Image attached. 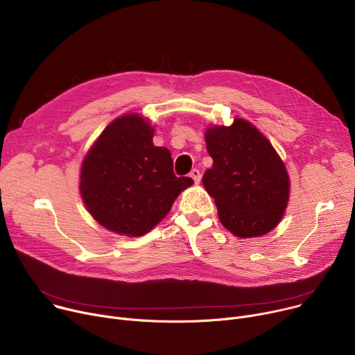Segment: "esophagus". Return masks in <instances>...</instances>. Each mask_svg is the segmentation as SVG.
<instances>
[{
  "label": "esophagus",
  "instance_id": "34e87169",
  "mask_svg": "<svg viewBox=\"0 0 355 355\" xmlns=\"http://www.w3.org/2000/svg\"><path fill=\"white\" fill-rule=\"evenodd\" d=\"M189 177H191L192 180H194V182H196V184H200V181H201V173H200V170H197V168L191 170Z\"/></svg>",
  "mask_w": 355,
  "mask_h": 355
}]
</instances>
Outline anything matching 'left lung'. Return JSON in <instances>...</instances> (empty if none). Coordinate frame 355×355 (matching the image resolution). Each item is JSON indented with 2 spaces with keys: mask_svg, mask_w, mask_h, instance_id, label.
Instances as JSON below:
<instances>
[{
  "mask_svg": "<svg viewBox=\"0 0 355 355\" xmlns=\"http://www.w3.org/2000/svg\"><path fill=\"white\" fill-rule=\"evenodd\" d=\"M205 143L214 159L202 184L215 200L220 223L238 238L276 228L288 202L290 180L270 141L245 119L209 125Z\"/></svg>",
  "mask_w": 355,
  "mask_h": 355,
  "instance_id": "obj_1",
  "label": "left lung"
}]
</instances>
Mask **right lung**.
<instances>
[{"label": "right lung", "mask_w": 355, "mask_h": 355, "mask_svg": "<svg viewBox=\"0 0 355 355\" xmlns=\"http://www.w3.org/2000/svg\"><path fill=\"white\" fill-rule=\"evenodd\" d=\"M154 127L139 113L113 120L85 155L79 191L103 228L125 236L150 232L194 184L175 177L171 153L153 143Z\"/></svg>", "instance_id": "right-lung-1"}]
</instances>
